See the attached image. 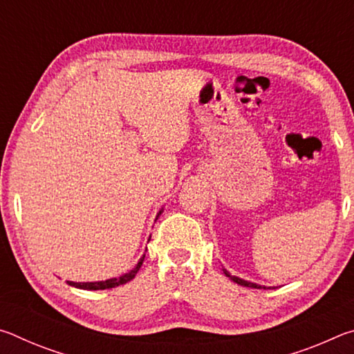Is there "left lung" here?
Instances as JSON below:
<instances>
[{"mask_svg": "<svg viewBox=\"0 0 354 354\" xmlns=\"http://www.w3.org/2000/svg\"><path fill=\"white\" fill-rule=\"evenodd\" d=\"M225 274H226V277L230 278L231 281H234V283H237L239 286H243V287H253V289H261V286H257V284H254V283H248V281H243V279L237 278V277H232V274H230V273H227L226 270H225ZM263 289H266V287H263Z\"/></svg>", "mask_w": 354, "mask_h": 354, "instance_id": "left-lung-1", "label": "left lung"}]
</instances>
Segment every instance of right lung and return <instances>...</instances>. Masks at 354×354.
<instances>
[{
    "label": "right lung",
    "mask_w": 354,
    "mask_h": 354,
    "mask_svg": "<svg viewBox=\"0 0 354 354\" xmlns=\"http://www.w3.org/2000/svg\"><path fill=\"white\" fill-rule=\"evenodd\" d=\"M159 214H160V212H159ZM143 259H145V256L140 257V261L137 262V266L133 268V270H131V272L127 273V274H123V277H120V278H112V279H106V281H98V283H73V281H68V284L73 286V287H77V289H84V290H104V289H112V287L127 284L128 281L136 278L137 272H139V268L142 267Z\"/></svg>",
    "instance_id": "add662e5"
}]
</instances>
